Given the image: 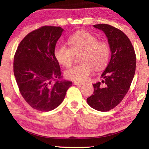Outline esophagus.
Wrapping results in <instances>:
<instances>
[{
	"mask_svg": "<svg viewBox=\"0 0 149 149\" xmlns=\"http://www.w3.org/2000/svg\"><path fill=\"white\" fill-rule=\"evenodd\" d=\"M85 84V82H79V81H74L75 85H84Z\"/></svg>",
	"mask_w": 149,
	"mask_h": 149,
	"instance_id": "1",
	"label": "esophagus"
}]
</instances>
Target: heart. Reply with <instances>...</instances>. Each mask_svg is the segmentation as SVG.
Wrapping results in <instances>:
<instances>
[{
    "mask_svg": "<svg viewBox=\"0 0 149 149\" xmlns=\"http://www.w3.org/2000/svg\"><path fill=\"white\" fill-rule=\"evenodd\" d=\"M70 48L62 44L54 47V55L56 61L64 67L72 65L74 54L81 52L79 60L81 63L74 65L65 72L67 79L83 81L88 79L93 71L106 66L110 55V47L107 42L97 40L94 35L86 31L72 34L66 40Z\"/></svg>",
    "mask_w": 149,
    "mask_h": 149,
    "instance_id": "b5f03b06",
    "label": "heart"
}]
</instances>
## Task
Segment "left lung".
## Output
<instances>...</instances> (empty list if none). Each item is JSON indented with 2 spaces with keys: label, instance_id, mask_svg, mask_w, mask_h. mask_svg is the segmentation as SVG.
<instances>
[{
  "label": "left lung",
  "instance_id": "obj_1",
  "mask_svg": "<svg viewBox=\"0 0 149 149\" xmlns=\"http://www.w3.org/2000/svg\"><path fill=\"white\" fill-rule=\"evenodd\" d=\"M93 27L104 32L112 55L101 75V84H93L94 92L87 101L94 109L107 112L119 104L129 91L135 72L136 56L132 42L121 30L104 24Z\"/></svg>",
  "mask_w": 149,
  "mask_h": 149
}]
</instances>
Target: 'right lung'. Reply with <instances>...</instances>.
I'll use <instances>...</instances> for the list:
<instances>
[{
	"mask_svg": "<svg viewBox=\"0 0 149 149\" xmlns=\"http://www.w3.org/2000/svg\"><path fill=\"white\" fill-rule=\"evenodd\" d=\"M63 31L60 27H39L24 37L14 55V74L19 92L30 107L41 112L58 107L72 85L60 80L61 70L54 55Z\"/></svg>",
	"mask_w": 149,
	"mask_h": 149,
	"instance_id": "obj_1",
	"label": "right lung"
}]
</instances>
